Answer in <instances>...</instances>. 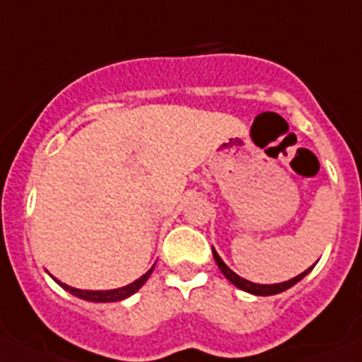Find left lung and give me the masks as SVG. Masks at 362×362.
<instances>
[{
    "mask_svg": "<svg viewBox=\"0 0 362 362\" xmlns=\"http://www.w3.org/2000/svg\"><path fill=\"white\" fill-rule=\"evenodd\" d=\"M213 259H215L216 266H218V269L222 272V275L228 279L229 282L233 286H237L238 290L242 291H247V293L251 295H260V297H268V295H276V293H282V291H286L288 288H291V286L297 284L298 281H303L304 276L308 275V273L312 272V268H308L306 272H303L300 275L293 276V279H290V281H284V282H279V284H255V282H250L246 281V279H242V276H238L237 273L233 272V269H229L228 266H226V262L218 257V253L215 251V247H213Z\"/></svg>",
    "mask_w": 362,
    "mask_h": 362,
    "instance_id": "left-lung-1",
    "label": "left lung"
}]
</instances>
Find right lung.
Here are the masks:
<instances>
[{
    "label": "right lung",
    "instance_id": "obj_1",
    "mask_svg": "<svg viewBox=\"0 0 362 362\" xmlns=\"http://www.w3.org/2000/svg\"><path fill=\"white\" fill-rule=\"evenodd\" d=\"M153 269H155V264L151 266V269L147 273H144L140 279H136L134 282H131V284L124 286V288H116V290H78V288H72V286H67L64 284V282H59L56 276H52L49 273L52 279H54L56 282H58L64 290H67L69 293H72L74 297L78 298H83V300H89V303H118V300H124V298L131 297L133 293H136L140 288H142L144 284L147 282V279L151 276V273H153Z\"/></svg>",
    "mask_w": 362,
    "mask_h": 362
}]
</instances>
